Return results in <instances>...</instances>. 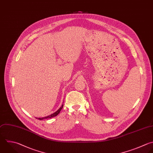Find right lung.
Masks as SVG:
<instances>
[{
	"mask_svg": "<svg viewBox=\"0 0 153 153\" xmlns=\"http://www.w3.org/2000/svg\"><path fill=\"white\" fill-rule=\"evenodd\" d=\"M63 105H62V106L56 111V112H55L54 113H53V114H51V115H48V116H47V117H43V118H37V119H39V120H43V119H47V118H52V117H56V115H57L59 113H60V112L61 111V110L62 109V108H63Z\"/></svg>",
	"mask_w": 153,
	"mask_h": 153,
	"instance_id": "obj_1",
	"label": "right lung"
}]
</instances>
